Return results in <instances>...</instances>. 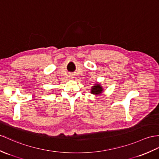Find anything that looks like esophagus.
I'll use <instances>...</instances> for the list:
<instances>
[{"label":"esophagus","mask_w":159,"mask_h":159,"mask_svg":"<svg viewBox=\"0 0 159 159\" xmlns=\"http://www.w3.org/2000/svg\"><path fill=\"white\" fill-rule=\"evenodd\" d=\"M71 78H73V77H71Z\"/></svg>","instance_id":"1"}]
</instances>
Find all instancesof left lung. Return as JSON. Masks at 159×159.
<instances>
[{"label": "left lung", "instance_id": "obj_1", "mask_svg": "<svg viewBox=\"0 0 159 159\" xmlns=\"http://www.w3.org/2000/svg\"><path fill=\"white\" fill-rule=\"evenodd\" d=\"M103 92H104V88L101 86V84H99L98 82H96V84H94V86H92L91 90H90L91 94L96 96L101 95Z\"/></svg>", "mask_w": 159, "mask_h": 159}]
</instances>
